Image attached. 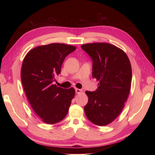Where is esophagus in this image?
I'll return each mask as SVG.
<instances>
[{
	"label": "esophagus",
	"instance_id": "1",
	"mask_svg": "<svg viewBox=\"0 0 155 155\" xmlns=\"http://www.w3.org/2000/svg\"><path fill=\"white\" fill-rule=\"evenodd\" d=\"M75 92L77 94H80L81 93H83V91L81 89H79V88H75Z\"/></svg>",
	"mask_w": 155,
	"mask_h": 155
}]
</instances>
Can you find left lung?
<instances>
[{
    "mask_svg": "<svg viewBox=\"0 0 155 155\" xmlns=\"http://www.w3.org/2000/svg\"><path fill=\"white\" fill-rule=\"evenodd\" d=\"M93 60V77L98 81L96 91H86L88 97L84 107L88 119L98 126L112 123L123 110L129 94L132 68L127 54L107 42L81 46Z\"/></svg>",
    "mask_w": 155,
    "mask_h": 155,
    "instance_id": "8db88e82",
    "label": "left lung"
}]
</instances>
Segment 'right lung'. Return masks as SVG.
Returning a JSON list of instances; mask_svg holds the SVG:
<instances>
[{"mask_svg": "<svg viewBox=\"0 0 155 155\" xmlns=\"http://www.w3.org/2000/svg\"><path fill=\"white\" fill-rule=\"evenodd\" d=\"M75 50L74 46L63 43L41 45L31 49L23 60V88L32 109L45 123H57L68 113L74 88H62L54 81L66 57Z\"/></svg>", "mask_w": 155, "mask_h": 155, "instance_id": "add662e5", "label": "right lung"}]
</instances>
